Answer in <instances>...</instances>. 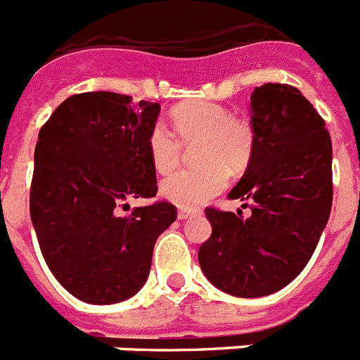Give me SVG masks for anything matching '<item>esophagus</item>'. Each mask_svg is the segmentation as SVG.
I'll list each match as a JSON object with an SVG mask.
<instances>
[{
	"label": "esophagus",
	"instance_id": "34e87169",
	"mask_svg": "<svg viewBox=\"0 0 360 360\" xmlns=\"http://www.w3.org/2000/svg\"><path fill=\"white\" fill-rule=\"evenodd\" d=\"M198 214L196 210H178V220H187L189 217H195Z\"/></svg>",
	"mask_w": 360,
	"mask_h": 360
}]
</instances>
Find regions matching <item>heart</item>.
<instances>
[{"label":"heart","mask_w":360,"mask_h":360,"mask_svg":"<svg viewBox=\"0 0 360 360\" xmlns=\"http://www.w3.org/2000/svg\"><path fill=\"white\" fill-rule=\"evenodd\" d=\"M171 124L180 142L196 146V162L204 167L178 171L165 178L160 193L178 207L193 210L224 191L229 171L250 164L255 147L253 127L248 120L231 116L229 109L213 101H187L171 110ZM164 124H155L147 134V153L156 173L167 174L182 158V147Z\"/></svg>","instance_id":"1"}]
</instances>
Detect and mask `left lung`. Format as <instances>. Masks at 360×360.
<instances>
[{
	"label": "left lung",
	"instance_id": "1",
	"mask_svg": "<svg viewBox=\"0 0 360 360\" xmlns=\"http://www.w3.org/2000/svg\"><path fill=\"white\" fill-rule=\"evenodd\" d=\"M250 112L253 155L229 198L251 214L207 207L213 231L198 251L207 281L244 299L275 293L306 268L333 200L331 138L302 92L264 84Z\"/></svg>",
	"mask_w": 360,
	"mask_h": 360
}]
</instances>
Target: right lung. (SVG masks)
I'll list each match as a JSON object with an SVG mask.
<instances>
[{
  "instance_id": "obj_1",
  "label": "right lung",
  "mask_w": 360,
  "mask_h": 360,
  "mask_svg": "<svg viewBox=\"0 0 360 360\" xmlns=\"http://www.w3.org/2000/svg\"><path fill=\"white\" fill-rule=\"evenodd\" d=\"M158 103L96 91L67 98L34 150L30 220L52 275L89 304H115L142 290L155 242L176 220L156 202L127 217L129 198L156 196L147 134Z\"/></svg>"
}]
</instances>
